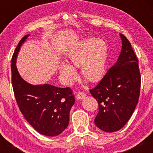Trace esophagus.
I'll return each mask as SVG.
<instances>
[{
  "label": "esophagus",
  "instance_id": "esophagus-1",
  "mask_svg": "<svg viewBox=\"0 0 153 153\" xmlns=\"http://www.w3.org/2000/svg\"><path fill=\"white\" fill-rule=\"evenodd\" d=\"M85 97V93H83V92H79L76 95V98L78 100L84 99Z\"/></svg>",
  "mask_w": 153,
  "mask_h": 153
}]
</instances>
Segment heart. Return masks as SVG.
<instances>
[{"mask_svg":"<svg viewBox=\"0 0 153 153\" xmlns=\"http://www.w3.org/2000/svg\"><path fill=\"white\" fill-rule=\"evenodd\" d=\"M108 45L101 39L85 38L75 45L68 55V63H61L59 72L64 81L70 85L76 78L74 69L80 67L81 77L91 82L103 78L106 71Z\"/></svg>","mask_w":153,"mask_h":153,"instance_id":"heart-1","label":"heart"}]
</instances>
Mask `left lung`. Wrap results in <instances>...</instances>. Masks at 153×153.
Segmentation results:
<instances>
[{"mask_svg": "<svg viewBox=\"0 0 153 153\" xmlns=\"http://www.w3.org/2000/svg\"><path fill=\"white\" fill-rule=\"evenodd\" d=\"M120 37L122 51L117 62L90 90L99 104L95 124L106 132L117 131L125 125L140 96L141 76L137 57L126 36L120 34Z\"/></svg>", "mask_w": 153, "mask_h": 153, "instance_id": "1", "label": "left lung"}]
</instances>
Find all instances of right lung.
Here are the masks:
<instances>
[{
    "label": "right lung",
    "instance_id": "right-lung-1",
    "mask_svg": "<svg viewBox=\"0 0 153 153\" xmlns=\"http://www.w3.org/2000/svg\"><path fill=\"white\" fill-rule=\"evenodd\" d=\"M19 42L11 59L12 85L17 104L26 120L40 134L59 135L66 129L70 111L75 97L70 88H58L50 84L31 85L22 78L17 70L16 58L21 47L29 37Z\"/></svg>",
    "mask_w": 153,
    "mask_h": 153
}]
</instances>
